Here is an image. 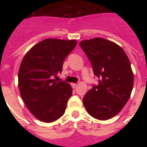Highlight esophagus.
Instances as JSON below:
<instances>
[{
	"instance_id": "34e87169",
	"label": "esophagus",
	"mask_w": 147,
	"mask_h": 147,
	"mask_svg": "<svg viewBox=\"0 0 147 147\" xmlns=\"http://www.w3.org/2000/svg\"><path fill=\"white\" fill-rule=\"evenodd\" d=\"M71 87L73 88H75L77 86V84H76V83H71Z\"/></svg>"
}]
</instances>
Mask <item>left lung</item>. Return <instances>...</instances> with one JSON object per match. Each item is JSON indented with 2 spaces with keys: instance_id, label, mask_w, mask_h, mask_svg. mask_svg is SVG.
<instances>
[{
  "instance_id": "obj_1",
  "label": "left lung",
  "mask_w": 147,
  "mask_h": 147,
  "mask_svg": "<svg viewBox=\"0 0 147 147\" xmlns=\"http://www.w3.org/2000/svg\"><path fill=\"white\" fill-rule=\"evenodd\" d=\"M80 46L98 78V85L83 98L84 106L94 118H112L123 109L131 94L134 74L130 60L120 46L103 38L83 40Z\"/></svg>"
}]
</instances>
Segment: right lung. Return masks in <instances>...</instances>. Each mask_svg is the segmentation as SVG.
I'll return each instance as SVG.
<instances>
[{
	"label": "right lung",
	"mask_w": 147,
	"mask_h": 147,
	"mask_svg": "<svg viewBox=\"0 0 147 147\" xmlns=\"http://www.w3.org/2000/svg\"><path fill=\"white\" fill-rule=\"evenodd\" d=\"M77 44L76 40L46 39L24 55L18 72L22 99L38 120L51 123L64 114L72 94L71 85L58 82L65 59Z\"/></svg>",
	"instance_id": "add662e5"
}]
</instances>
